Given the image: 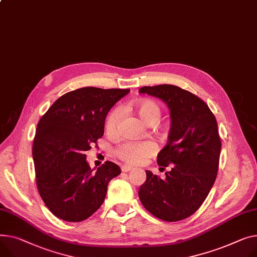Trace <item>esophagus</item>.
<instances>
[{
    "mask_svg": "<svg viewBox=\"0 0 257 257\" xmlns=\"http://www.w3.org/2000/svg\"><path fill=\"white\" fill-rule=\"evenodd\" d=\"M121 168H122V172L123 173H128V172H130V170L132 169V167L128 166V165H123Z\"/></svg>",
    "mask_w": 257,
    "mask_h": 257,
    "instance_id": "obj_1",
    "label": "esophagus"
}]
</instances>
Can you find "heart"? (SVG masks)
Listing matches in <instances>:
<instances>
[{
  "instance_id": "heart-1",
  "label": "heart",
  "mask_w": 257,
  "mask_h": 257,
  "mask_svg": "<svg viewBox=\"0 0 257 257\" xmlns=\"http://www.w3.org/2000/svg\"><path fill=\"white\" fill-rule=\"evenodd\" d=\"M134 108L144 122L147 124H156L161 117L159 105L152 100H142L134 103ZM122 108H113L106 119V129L109 132L117 130L122 119ZM157 151V146L151 141L143 142H124L119 145L115 153L119 159L128 164H140L153 156Z\"/></svg>"
}]
</instances>
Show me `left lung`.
Here are the masks:
<instances>
[{
    "label": "left lung",
    "mask_w": 257,
    "mask_h": 257,
    "mask_svg": "<svg viewBox=\"0 0 257 257\" xmlns=\"http://www.w3.org/2000/svg\"><path fill=\"white\" fill-rule=\"evenodd\" d=\"M140 93L161 99L172 119L167 145L157 156L159 166L172 169L163 180L146 170L140 199L161 220L186 219L199 209L216 180L221 151L216 117L204 101L177 85L143 87Z\"/></svg>",
    "instance_id": "1"
}]
</instances>
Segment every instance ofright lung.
<instances>
[{
	"label": "right lung",
	"mask_w": 257,
	"mask_h": 257,
	"mask_svg": "<svg viewBox=\"0 0 257 257\" xmlns=\"http://www.w3.org/2000/svg\"><path fill=\"white\" fill-rule=\"evenodd\" d=\"M129 89L87 87L66 93L42 115L33 144L39 194L49 211L68 222H80L103 203L111 179L121 168L106 161L94 170L85 160L104 133L105 117Z\"/></svg>",
	"instance_id": "1"
}]
</instances>
